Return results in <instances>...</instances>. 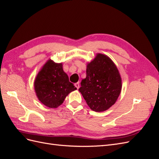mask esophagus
Segmentation results:
<instances>
[{"instance_id":"esophagus-1","label":"esophagus","mask_w":159,"mask_h":159,"mask_svg":"<svg viewBox=\"0 0 159 159\" xmlns=\"http://www.w3.org/2000/svg\"><path fill=\"white\" fill-rule=\"evenodd\" d=\"M75 88L78 89L80 88V84H79V82L75 83Z\"/></svg>"}]
</instances>
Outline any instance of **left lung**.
<instances>
[{"instance_id": "1", "label": "left lung", "mask_w": 159, "mask_h": 159, "mask_svg": "<svg viewBox=\"0 0 159 159\" xmlns=\"http://www.w3.org/2000/svg\"><path fill=\"white\" fill-rule=\"evenodd\" d=\"M121 89L122 80L116 65L109 56L98 53L87 64L86 78L79 89L88 105L94 111H105L116 102Z\"/></svg>"}]
</instances>
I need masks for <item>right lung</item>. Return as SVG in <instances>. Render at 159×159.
<instances>
[{
  "mask_svg": "<svg viewBox=\"0 0 159 159\" xmlns=\"http://www.w3.org/2000/svg\"><path fill=\"white\" fill-rule=\"evenodd\" d=\"M34 88L38 100L50 108L58 107L70 93L77 89L70 82L62 63H56L51 59L38 71Z\"/></svg>",
  "mask_w": 159,
  "mask_h": 159,
  "instance_id": "obj_1",
  "label": "right lung"
}]
</instances>
